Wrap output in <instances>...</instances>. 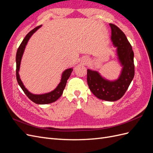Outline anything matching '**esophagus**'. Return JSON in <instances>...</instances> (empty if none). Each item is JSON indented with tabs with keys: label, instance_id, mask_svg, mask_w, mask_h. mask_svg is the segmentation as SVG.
<instances>
[{
	"label": "esophagus",
	"instance_id": "obj_1",
	"mask_svg": "<svg viewBox=\"0 0 153 153\" xmlns=\"http://www.w3.org/2000/svg\"><path fill=\"white\" fill-rule=\"evenodd\" d=\"M87 62V59H85L84 61V62H85H85Z\"/></svg>",
	"mask_w": 153,
	"mask_h": 153
}]
</instances>
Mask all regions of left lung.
Segmentation results:
<instances>
[{"label":"left lung","mask_w":153,"mask_h":153,"mask_svg":"<svg viewBox=\"0 0 153 153\" xmlns=\"http://www.w3.org/2000/svg\"><path fill=\"white\" fill-rule=\"evenodd\" d=\"M112 30V41L117 52L120 62L123 66L121 75L117 80L108 81L96 71L87 69V81L91 91L97 98L108 101L121 99L135 75L134 53L131 44L124 32L117 26L110 24Z\"/></svg>","instance_id":"left-lung-1"}]
</instances>
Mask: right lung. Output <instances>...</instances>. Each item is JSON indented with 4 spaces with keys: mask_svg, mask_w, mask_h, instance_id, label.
Masks as SVG:
<instances>
[{
    "mask_svg": "<svg viewBox=\"0 0 153 153\" xmlns=\"http://www.w3.org/2000/svg\"><path fill=\"white\" fill-rule=\"evenodd\" d=\"M41 25L36 27V28L34 29H32L31 31H30L28 34L26 35L25 37V38L24 40L22 41V43L18 47L17 50V52L16 55V80L18 83V84L22 88V89L23 91L24 92V93L27 95V96L32 101H33L34 103L36 104H48L53 103L54 101L58 100L60 97L61 96L62 94L63 91L64 89V88L66 87V82L67 80H68L69 77L70 76L71 73L73 71L72 68H69L66 69V70L64 71L62 75V78L61 82L59 83V84L58 86L55 88V89L50 92H48V93H46L44 94H33L30 93V92L28 91L25 86L23 84V83L20 78L19 74H18V71H19L20 69V62H21V59L22 57V55L24 53V50L25 48V46L28 42V41L29 38H30V36L33 34L34 32L38 30Z\"/></svg>",
    "mask_w": 153,
    "mask_h": 153,
    "instance_id": "add662e5",
    "label": "right lung"
}]
</instances>
